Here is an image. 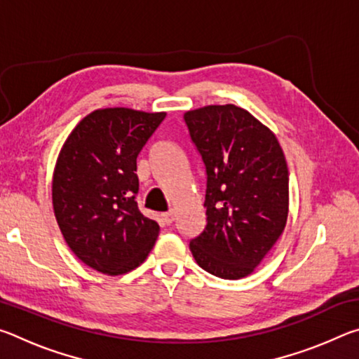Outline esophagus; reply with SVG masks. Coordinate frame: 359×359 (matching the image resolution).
Wrapping results in <instances>:
<instances>
[{
    "instance_id": "esophagus-1",
    "label": "esophagus",
    "mask_w": 359,
    "mask_h": 359,
    "mask_svg": "<svg viewBox=\"0 0 359 359\" xmlns=\"http://www.w3.org/2000/svg\"><path fill=\"white\" fill-rule=\"evenodd\" d=\"M174 218H175V215H174L172 210H169V212H166V214H163V222H165V224H171L174 222Z\"/></svg>"
}]
</instances>
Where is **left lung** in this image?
I'll use <instances>...</instances> for the list:
<instances>
[{
	"instance_id": "obj_1",
	"label": "left lung",
	"mask_w": 359,
	"mask_h": 359,
	"mask_svg": "<svg viewBox=\"0 0 359 359\" xmlns=\"http://www.w3.org/2000/svg\"><path fill=\"white\" fill-rule=\"evenodd\" d=\"M205 169V228L190 241L196 263L226 280L252 274L283 233L288 168L280 144L234 104L184 115Z\"/></svg>"
}]
</instances>
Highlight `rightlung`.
<instances>
[{
    "label": "right lung",
    "instance_id": "obj_1",
    "mask_svg": "<svg viewBox=\"0 0 359 359\" xmlns=\"http://www.w3.org/2000/svg\"><path fill=\"white\" fill-rule=\"evenodd\" d=\"M166 114L125 107L87 115L66 139L53 172V210L66 244L102 274H125L147 258L160 233L137 209V155Z\"/></svg>",
    "mask_w": 359,
    "mask_h": 359
}]
</instances>
